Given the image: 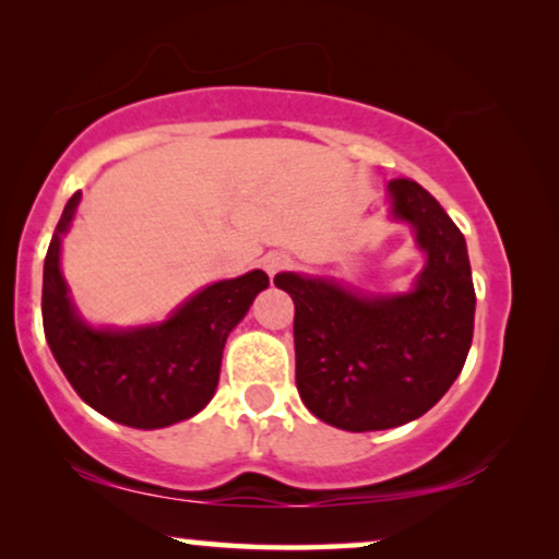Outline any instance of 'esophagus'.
Here are the masks:
<instances>
[{"instance_id":"1","label":"esophagus","mask_w":559,"mask_h":559,"mask_svg":"<svg viewBox=\"0 0 559 559\" xmlns=\"http://www.w3.org/2000/svg\"><path fill=\"white\" fill-rule=\"evenodd\" d=\"M289 264H293V259H289L287 254H282V251H274V254L264 257V270H266V274H270V277H274V274H280V272H285Z\"/></svg>"}]
</instances>
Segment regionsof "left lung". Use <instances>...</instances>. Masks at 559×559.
<instances>
[{"label":"left lung","instance_id":"obj_1","mask_svg":"<svg viewBox=\"0 0 559 559\" xmlns=\"http://www.w3.org/2000/svg\"><path fill=\"white\" fill-rule=\"evenodd\" d=\"M392 216L415 228L427 262L402 295H358L335 280L282 272L295 302V381L323 423L389 430L423 417L461 373L473 341L476 289L465 239L409 178L389 180Z\"/></svg>","mask_w":559,"mask_h":559}]
</instances>
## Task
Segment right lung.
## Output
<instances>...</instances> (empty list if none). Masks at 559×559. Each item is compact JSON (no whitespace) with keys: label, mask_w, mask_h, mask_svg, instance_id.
Here are the masks:
<instances>
[{"label":"right lung","mask_w":559,"mask_h":559,"mask_svg":"<svg viewBox=\"0 0 559 559\" xmlns=\"http://www.w3.org/2000/svg\"><path fill=\"white\" fill-rule=\"evenodd\" d=\"M81 190L66 203L43 270V328L66 379L88 407L136 430H157L201 412L216 394L228 333L270 277L262 270L209 285L165 323L91 328L75 312L60 274V241Z\"/></svg>","instance_id":"right-lung-1"}]
</instances>
